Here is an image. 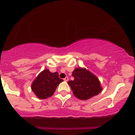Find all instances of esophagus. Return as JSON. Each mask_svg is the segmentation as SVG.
Returning <instances> with one entry per match:
<instances>
[{"label": "esophagus", "instance_id": "obj_1", "mask_svg": "<svg viewBox=\"0 0 135 135\" xmlns=\"http://www.w3.org/2000/svg\"><path fill=\"white\" fill-rule=\"evenodd\" d=\"M64 81H69V78L68 77L65 78H64Z\"/></svg>", "mask_w": 135, "mask_h": 135}]
</instances>
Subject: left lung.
<instances>
[{
    "mask_svg": "<svg viewBox=\"0 0 135 135\" xmlns=\"http://www.w3.org/2000/svg\"><path fill=\"white\" fill-rule=\"evenodd\" d=\"M73 81H69L74 95L81 100H86L100 94L102 90L99 79L85 68L78 67L72 72Z\"/></svg>",
    "mask_w": 135,
    "mask_h": 135,
    "instance_id": "1",
    "label": "left lung"
}]
</instances>
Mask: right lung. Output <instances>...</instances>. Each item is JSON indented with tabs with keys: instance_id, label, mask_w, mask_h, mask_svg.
<instances>
[{
	"instance_id": "obj_1",
	"label": "right lung",
	"mask_w": 135,
	"mask_h": 135,
	"mask_svg": "<svg viewBox=\"0 0 135 135\" xmlns=\"http://www.w3.org/2000/svg\"><path fill=\"white\" fill-rule=\"evenodd\" d=\"M63 80L59 78L58 72L52 73L49 69H45L34 79L31 89L38 98L46 99L54 94L57 86Z\"/></svg>"
}]
</instances>
